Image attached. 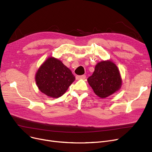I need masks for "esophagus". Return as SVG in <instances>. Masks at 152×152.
<instances>
[{"label":"esophagus","mask_w":152,"mask_h":152,"mask_svg":"<svg viewBox=\"0 0 152 152\" xmlns=\"http://www.w3.org/2000/svg\"><path fill=\"white\" fill-rule=\"evenodd\" d=\"M86 77L85 75H82V76H76V79L77 80H79V79H84Z\"/></svg>","instance_id":"obj_1"}]
</instances>
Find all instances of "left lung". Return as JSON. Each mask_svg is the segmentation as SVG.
<instances>
[{
  "mask_svg": "<svg viewBox=\"0 0 152 152\" xmlns=\"http://www.w3.org/2000/svg\"><path fill=\"white\" fill-rule=\"evenodd\" d=\"M87 81L94 93L101 99L118 92L121 89L123 82L118 66L110 60L97 63Z\"/></svg>",
  "mask_w": 152,
  "mask_h": 152,
  "instance_id": "obj_1",
  "label": "left lung"
}]
</instances>
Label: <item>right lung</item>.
Instances as JSON below:
<instances>
[{
	"label": "right lung",
	"mask_w": 152,
	"mask_h": 152,
	"mask_svg": "<svg viewBox=\"0 0 152 152\" xmlns=\"http://www.w3.org/2000/svg\"><path fill=\"white\" fill-rule=\"evenodd\" d=\"M75 80L71 71L61 61L48 57L39 66L35 81L39 91L52 98H58L65 94Z\"/></svg>",
	"instance_id": "1"
}]
</instances>
